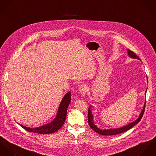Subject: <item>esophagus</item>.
I'll list each match as a JSON object with an SVG mask.
<instances>
[{
	"label": "esophagus",
	"mask_w": 156,
	"mask_h": 156,
	"mask_svg": "<svg viewBox=\"0 0 156 156\" xmlns=\"http://www.w3.org/2000/svg\"><path fill=\"white\" fill-rule=\"evenodd\" d=\"M79 91L81 93V94H82L83 95L86 94V93L87 91V86L86 84L81 85L79 88Z\"/></svg>",
	"instance_id": "obj_1"
}]
</instances>
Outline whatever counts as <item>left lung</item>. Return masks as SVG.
Instances as JSON below:
<instances>
[{
	"label": "left lung",
	"instance_id": "left-lung-1",
	"mask_svg": "<svg viewBox=\"0 0 156 156\" xmlns=\"http://www.w3.org/2000/svg\"><path fill=\"white\" fill-rule=\"evenodd\" d=\"M127 54L129 57H130V58H136L140 60L138 57L136 55V54L135 52L132 51L131 50L127 49ZM146 92L147 90L145 91V94L146 95ZM92 107V106H90L88 109V122L89 124V126H90V127L96 133L104 135V136H109V135H117V134H119L121 133L122 132H124L129 129H130L131 128H132L134 126H135L136 124H137L140 120H141V119L142 118V116L144 115V112L145 111V104L144 105V108L141 111V112L139 114L138 118L135 120V121H133L129 124H128L126 126H124L123 127H121L120 128H116V129H99L94 123L93 121V115L92 114L91 112V108Z\"/></svg>",
	"mask_w": 156,
	"mask_h": 156
}]
</instances>
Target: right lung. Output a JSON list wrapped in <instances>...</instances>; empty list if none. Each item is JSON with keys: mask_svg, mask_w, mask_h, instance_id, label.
<instances>
[{"mask_svg": "<svg viewBox=\"0 0 156 156\" xmlns=\"http://www.w3.org/2000/svg\"><path fill=\"white\" fill-rule=\"evenodd\" d=\"M70 101V91H69L62 99L59 105L55 117L51 122L48 124L35 128L26 127L21 125V124H19V125L29 132H34L39 134H50L54 133L62 127L66 120L67 109Z\"/></svg>", "mask_w": 156, "mask_h": 156, "instance_id": "add662e5", "label": "right lung"}]
</instances>
